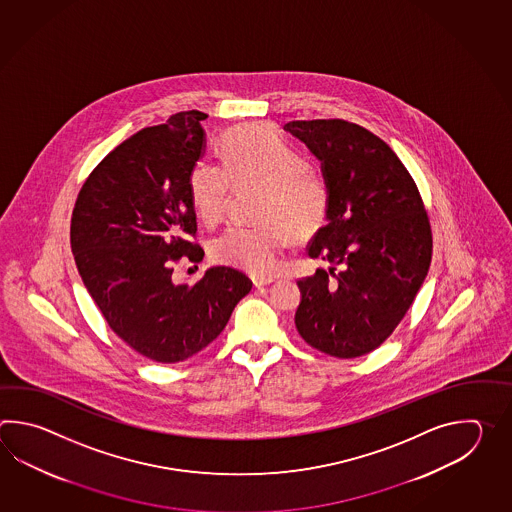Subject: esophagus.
Here are the masks:
<instances>
[{"instance_id": "1", "label": "esophagus", "mask_w": 512, "mask_h": 512, "mask_svg": "<svg viewBox=\"0 0 512 512\" xmlns=\"http://www.w3.org/2000/svg\"><path fill=\"white\" fill-rule=\"evenodd\" d=\"M274 282L272 278H263V276H252L254 287H263V285H271Z\"/></svg>"}]
</instances>
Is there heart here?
<instances>
[{
  "label": "heart",
  "mask_w": 512,
  "mask_h": 512,
  "mask_svg": "<svg viewBox=\"0 0 512 512\" xmlns=\"http://www.w3.org/2000/svg\"><path fill=\"white\" fill-rule=\"evenodd\" d=\"M223 164L199 163L188 175V196L197 218L219 223L230 197L256 188L254 225H234L210 243L212 258L267 276L278 269L293 236L320 229L329 214L331 185L320 164L304 159L267 124H243L221 142Z\"/></svg>",
  "instance_id": "1"
}]
</instances>
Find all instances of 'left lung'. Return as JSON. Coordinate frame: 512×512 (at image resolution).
<instances>
[{
    "instance_id": "left-lung-1",
    "label": "left lung",
    "mask_w": 512,
    "mask_h": 512,
    "mask_svg": "<svg viewBox=\"0 0 512 512\" xmlns=\"http://www.w3.org/2000/svg\"><path fill=\"white\" fill-rule=\"evenodd\" d=\"M285 130L322 161L327 223L307 247L329 269L298 280L294 324L311 348L357 359L399 326L432 261V229L414 177L386 142L344 119L293 120Z\"/></svg>"
}]
</instances>
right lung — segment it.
I'll return each mask as SVG.
<instances>
[{
  "mask_svg": "<svg viewBox=\"0 0 512 512\" xmlns=\"http://www.w3.org/2000/svg\"><path fill=\"white\" fill-rule=\"evenodd\" d=\"M197 109L142 128L95 166L78 192L71 251L108 326L146 359L175 364L219 337L252 282L212 267L194 285L174 283L181 258L199 263L188 175L205 131Z\"/></svg>",
  "mask_w": 512,
  "mask_h": 512,
  "instance_id": "right-lung-1",
  "label": "right lung"
}]
</instances>
